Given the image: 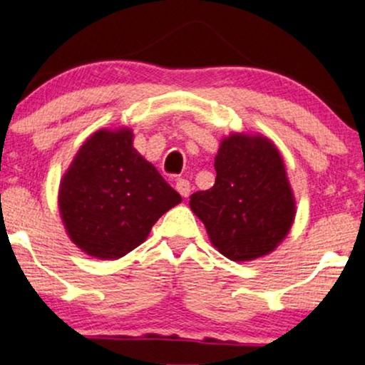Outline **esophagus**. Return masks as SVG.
I'll list each match as a JSON object with an SVG mask.
<instances>
[{
  "label": "esophagus",
  "instance_id": "esophagus-1",
  "mask_svg": "<svg viewBox=\"0 0 365 365\" xmlns=\"http://www.w3.org/2000/svg\"><path fill=\"white\" fill-rule=\"evenodd\" d=\"M177 192L180 193L182 197H188L190 195V183H188V180L185 178H178L177 180Z\"/></svg>",
  "mask_w": 365,
  "mask_h": 365
}]
</instances>
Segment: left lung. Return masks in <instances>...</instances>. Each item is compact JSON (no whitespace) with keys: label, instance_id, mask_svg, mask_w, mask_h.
<instances>
[{"label":"left lung","instance_id":"1","mask_svg":"<svg viewBox=\"0 0 365 365\" xmlns=\"http://www.w3.org/2000/svg\"><path fill=\"white\" fill-rule=\"evenodd\" d=\"M215 185L190 197V208L222 255L235 262L270 254L295 217L280 152L262 135L233 133L215 157Z\"/></svg>","mask_w":365,"mask_h":365}]
</instances>
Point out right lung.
<instances>
[{"label":"right lung","mask_w":365,"mask_h":365,"mask_svg":"<svg viewBox=\"0 0 365 365\" xmlns=\"http://www.w3.org/2000/svg\"><path fill=\"white\" fill-rule=\"evenodd\" d=\"M182 197L133 148L128 128L98 130L78 150L60 183L61 220L85 254L120 259L147 240Z\"/></svg>","instance_id":"add662e5"}]
</instances>
